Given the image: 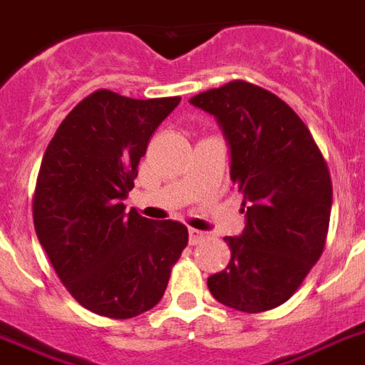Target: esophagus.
<instances>
[{
	"label": "esophagus",
	"instance_id": "34e87169",
	"mask_svg": "<svg viewBox=\"0 0 365 365\" xmlns=\"http://www.w3.org/2000/svg\"><path fill=\"white\" fill-rule=\"evenodd\" d=\"M205 237L204 231H198V229H188V240H190V245H198L200 240Z\"/></svg>",
	"mask_w": 365,
	"mask_h": 365
}]
</instances>
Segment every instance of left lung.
<instances>
[{
  "instance_id": "obj_1",
  "label": "left lung",
  "mask_w": 365,
  "mask_h": 365,
  "mask_svg": "<svg viewBox=\"0 0 365 365\" xmlns=\"http://www.w3.org/2000/svg\"><path fill=\"white\" fill-rule=\"evenodd\" d=\"M215 117L231 155V180L245 196V229L227 237L231 262L207 277L217 302L257 314L287 302L319 256L333 186L308 127L281 98L235 81L190 98Z\"/></svg>"
}]
</instances>
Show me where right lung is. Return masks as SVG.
Returning a JSON list of instances; mask_svg holds the SVG:
<instances>
[{
  "label": "right lung",
  "instance_id": "1",
  "mask_svg": "<svg viewBox=\"0 0 365 365\" xmlns=\"http://www.w3.org/2000/svg\"><path fill=\"white\" fill-rule=\"evenodd\" d=\"M179 101L98 90L65 117L43 153L38 240L76 302L98 316L128 319L152 309L188 242L179 221L125 213L148 142Z\"/></svg>",
  "mask_w": 365,
  "mask_h": 365
}]
</instances>
